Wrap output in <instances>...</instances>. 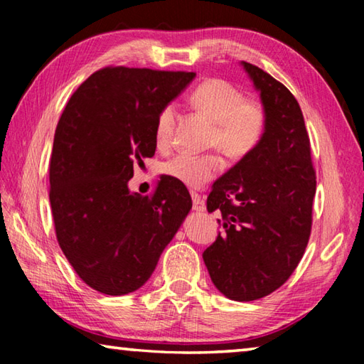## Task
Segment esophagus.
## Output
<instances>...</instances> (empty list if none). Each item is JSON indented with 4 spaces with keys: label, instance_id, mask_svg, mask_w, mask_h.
I'll return each instance as SVG.
<instances>
[{
    "label": "esophagus",
    "instance_id": "34e87169",
    "mask_svg": "<svg viewBox=\"0 0 364 364\" xmlns=\"http://www.w3.org/2000/svg\"><path fill=\"white\" fill-rule=\"evenodd\" d=\"M191 197H193V208L196 212H205V202L204 199L199 194L193 193L191 194Z\"/></svg>",
    "mask_w": 364,
    "mask_h": 364
}]
</instances>
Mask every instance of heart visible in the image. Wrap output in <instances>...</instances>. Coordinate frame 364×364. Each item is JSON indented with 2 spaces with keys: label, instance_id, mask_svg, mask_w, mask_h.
Listing matches in <instances>:
<instances>
[{
  "label": "heart",
  "instance_id": "b5f03b06",
  "mask_svg": "<svg viewBox=\"0 0 364 364\" xmlns=\"http://www.w3.org/2000/svg\"><path fill=\"white\" fill-rule=\"evenodd\" d=\"M191 104L215 123L213 144L228 157L242 159L260 144L267 130V112L260 102L244 100L241 91L225 80H205L191 93ZM176 120L175 104L160 110L154 138L160 149L171 144ZM223 167L218 154H178L164 165V173L188 188H202Z\"/></svg>",
  "mask_w": 364,
  "mask_h": 364
}]
</instances>
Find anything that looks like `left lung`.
<instances>
[{
    "label": "left lung",
    "mask_w": 364,
    "mask_h": 364,
    "mask_svg": "<svg viewBox=\"0 0 364 364\" xmlns=\"http://www.w3.org/2000/svg\"><path fill=\"white\" fill-rule=\"evenodd\" d=\"M267 112L254 151L213 183L207 210L223 231L202 258L225 297L250 301L274 292L304 257L311 231L316 176L299 102L257 65L241 63Z\"/></svg>",
    "instance_id": "obj_1"
}]
</instances>
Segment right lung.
I'll list each match as a JSON object with an SVG mask.
<instances>
[{
	"label": "right lung",
	"instance_id": "1",
	"mask_svg": "<svg viewBox=\"0 0 364 364\" xmlns=\"http://www.w3.org/2000/svg\"><path fill=\"white\" fill-rule=\"evenodd\" d=\"M194 72L106 67L78 86L60 115L49 165L58 242L95 291L125 295L151 278L193 207L170 176L152 197L132 193L133 165L156 152L160 110Z\"/></svg>",
	"mask_w": 364,
	"mask_h": 364
}]
</instances>
